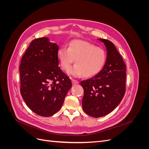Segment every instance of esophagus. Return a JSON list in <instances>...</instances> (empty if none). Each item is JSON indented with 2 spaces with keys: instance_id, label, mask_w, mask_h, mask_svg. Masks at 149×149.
<instances>
[{
  "instance_id": "1",
  "label": "esophagus",
  "mask_w": 149,
  "mask_h": 149,
  "mask_svg": "<svg viewBox=\"0 0 149 149\" xmlns=\"http://www.w3.org/2000/svg\"><path fill=\"white\" fill-rule=\"evenodd\" d=\"M71 81H72V83H73V84H77L79 83V81L77 80L76 79H71Z\"/></svg>"
}]
</instances>
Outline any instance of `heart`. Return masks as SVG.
<instances>
[{"mask_svg":"<svg viewBox=\"0 0 149 149\" xmlns=\"http://www.w3.org/2000/svg\"><path fill=\"white\" fill-rule=\"evenodd\" d=\"M57 56L61 68L66 71L75 60L76 65L68 70V74L74 76L93 77L98 74L104 66L107 53L104 49L95 45L81 40H74L69 43L68 48L60 47Z\"/></svg>","mask_w":149,"mask_h":149,"instance_id":"heart-1","label":"heart"}]
</instances>
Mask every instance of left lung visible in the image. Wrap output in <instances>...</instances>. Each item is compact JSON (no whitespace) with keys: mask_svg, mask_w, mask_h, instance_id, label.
I'll return each mask as SVG.
<instances>
[{"mask_svg":"<svg viewBox=\"0 0 149 149\" xmlns=\"http://www.w3.org/2000/svg\"><path fill=\"white\" fill-rule=\"evenodd\" d=\"M99 40L106 47V63L96 76L81 82L84 89L83 109L93 118L109 114L119 104L125 93L126 68L123 58L109 40Z\"/></svg>","mask_w":149,"mask_h":149,"instance_id":"1","label":"left lung"}]
</instances>
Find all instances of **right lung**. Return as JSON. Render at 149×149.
I'll return each instance as SVG.
<instances>
[{
	"instance_id": "add662e5",
	"label": "right lung",
	"mask_w": 149,
	"mask_h": 149,
	"mask_svg": "<svg viewBox=\"0 0 149 149\" xmlns=\"http://www.w3.org/2000/svg\"><path fill=\"white\" fill-rule=\"evenodd\" d=\"M58 45L42 37L33 40L22 58L20 93L37 114L49 117L60 109L71 79L61 71L57 56Z\"/></svg>"
}]
</instances>
